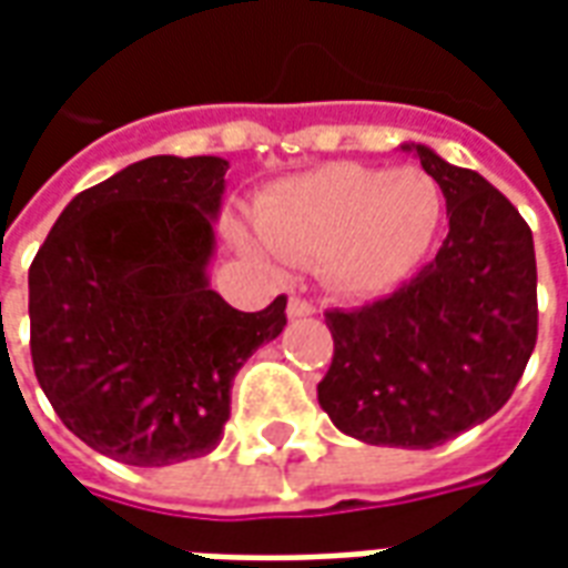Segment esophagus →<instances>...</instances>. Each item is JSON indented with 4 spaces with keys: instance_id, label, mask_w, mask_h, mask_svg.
Wrapping results in <instances>:
<instances>
[{
    "instance_id": "obj_1",
    "label": "esophagus",
    "mask_w": 568,
    "mask_h": 568,
    "mask_svg": "<svg viewBox=\"0 0 568 568\" xmlns=\"http://www.w3.org/2000/svg\"><path fill=\"white\" fill-rule=\"evenodd\" d=\"M313 313H316V304H313V301H307V297L301 295L288 297V316H292V320H304V316H313Z\"/></svg>"
}]
</instances>
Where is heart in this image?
<instances>
[{
  "mask_svg": "<svg viewBox=\"0 0 568 568\" xmlns=\"http://www.w3.org/2000/svg\"><path fill=\"white\" fill-rule=\"evenodd\" d=\"M440 212L438 182L417 166L341 161L273 187L258 203L267 246L255 240L243 246L261 258L276 252L297 264H322V276L344 295H377L417 267Z\"/></svg>",
  "mask_w": 568,
  "mask_h": 568,
  "instance_id": "obj_1",
  "label": "heart"
}]
</instances>
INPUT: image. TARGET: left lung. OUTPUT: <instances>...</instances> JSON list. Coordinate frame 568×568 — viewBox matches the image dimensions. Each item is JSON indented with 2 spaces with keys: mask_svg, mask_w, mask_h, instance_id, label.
Returning <instances> with one entry per match:
<instances>
[{
  "mask_svg": "<svg viewBox=\"0 0 568 568\" xmlns=\"http://www.w3.org/2000/svg\"><path fill=\"white\" fill-rule=\"evenodd\" d=\"M450 234L393 295L328 310L320 405L349 438L432 450L508 402L536 349V248L524 215L475 170L417 145Z\"/></svg>",
  "mask_w": 568,
  "mask_h": 568,
  "instance_id": "left-lung-1",
  "label": "left lung"
}]
</instances>
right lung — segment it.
<instances>
[{
  "mask_svg": "<svg viewBox=\"0 0 568 568\" xmlns=\"http://www.w3.org/2000/svg\"><path fill=\"white\" fill-rule=\"evenodd\" d=\"M224 173L222 158L130 163L72 197L30 264L36 381L118 463L215 450L236 371L283 332L285 295L243 313L206 285Z\"/></svg>",
  "mask_w": 568,
  "mask_h": 568,
  "instance_id": "add662e5",
  "label": "right lung"
}]
</instances>
